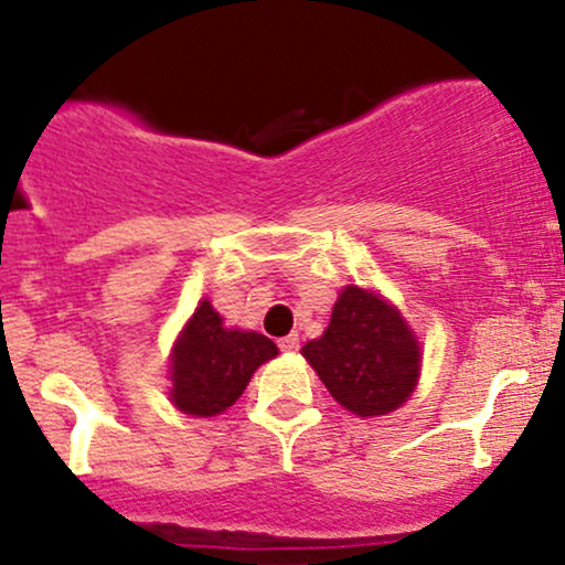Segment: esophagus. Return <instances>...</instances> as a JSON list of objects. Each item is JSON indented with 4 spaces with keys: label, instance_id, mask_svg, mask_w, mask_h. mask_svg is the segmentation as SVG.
Here are the masks:
<instances>
[{
    "label": "esophagus",
    "instance_id": "34e87169",
    "mask_svg": "<svg viewBox=\"0 0 565 565\" xmlns=\"http://www.w3.org/2000/svg\"><path fill=\"white\" fill-rule=\"evenodd\" d=\"M278 348H281L284 353H295V350L300 348V337H297V334L281 337V340H278Z\"/></svg>",
    "mask_w": 565,
    "mask_h": 565
}]
</instances>
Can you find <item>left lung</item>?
Returning <instances> with one entry per match:
<instances>
[{"label":"left lung","mask_w":565,"mask_h":565,"mask_svg":"<svg viewBox=\"0 0 565 565\" xmlns=\"http://www.w3.org/2000/svg\"><path fill=\"white\" fill-rule=\"evenodd\" d=\"M327 391L348 412L377 417L398 408L419 377V345L398 310L374 291L345 287L327 332L302 348Z\"/></svg>","instance_id":"8db88e82"}]
</instances>
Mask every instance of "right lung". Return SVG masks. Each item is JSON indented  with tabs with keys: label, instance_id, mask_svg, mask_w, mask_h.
<instances>
[{
	"label": "right lung",
	"instance_id": "add662e5",
	"mask_svg": "<svg viewBox=\"0 0 565 565\" xmlns=\"http://www.w3.org/2000/svg\"><path fill=\"white\" fill-rule=\"evenodd\" d=\"M278 353L257 332L225 329L210 300L188 321L172 353V404L185 414L215 417L238 401L255 369Z\"/></svg>",
	"mask_w": 565,
	"mask_h": 565
}]
</instances>
